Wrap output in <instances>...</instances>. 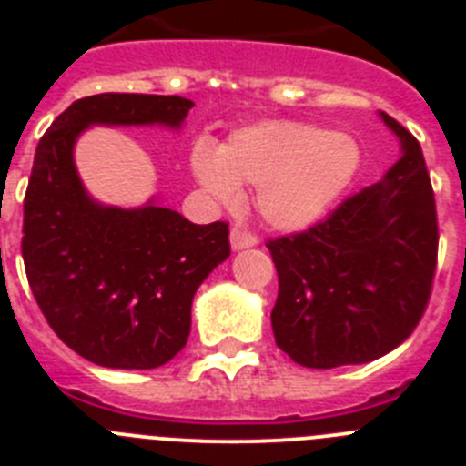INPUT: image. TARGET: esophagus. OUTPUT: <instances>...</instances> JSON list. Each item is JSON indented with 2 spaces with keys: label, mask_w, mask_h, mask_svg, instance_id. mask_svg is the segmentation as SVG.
<instances>
[{
  "label": "esophagus",
  "mask_w": 466,
  "mask_h": 466,
  "mask_svg": "<svg viewBox=\"0 0 466 466\" xmlns=\"http://www.w3.org/2000/svg\"><path fill=\"white\" fill-rule=\"evenodd\" d=\"M257 245V236H254L252 230L247 228H240V226H236V228L230 230V247L233 249H247V247H254Z\"/></svg>",
  "instance_id": "obj_1"
}]
</instances>
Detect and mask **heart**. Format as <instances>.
Returning a JSON list of instances; mask_svg holds the SVG:
<instances>
[{
  "label": "heart",
  "instance_id": "1",
  "mask_svg": "<svg viewBox=\"0 0 466 466\" xmlns=\"http://www.w3.org/2000/svg\"><path fill=\"white\" fill-rule=\"evenodd\" d=\"M360 167V147L350 135L315 126L266 121L230 135L219 151L198 144L191 170L221 203H236L238 184L257 187L263 219L282 230L312 224L348 188Z\"/></svg>",
  "mask_w": 466,
  "mask_h": 466
}]
</instances>
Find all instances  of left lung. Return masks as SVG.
<instances>
[{"mask_svg":"<svg viewBox=\"0 0 466 466\" xmlns=\"http://www.w3.org/2000/svg\"><path fill=\"white\" fill-rule=\"evenodd\" d=\"M401 158L308 230L266 242L279 291L275 343L308 369L392 352L425 315L439 252L434 191L420 142L380 111Z\"/></svg>","mask_w":466,"mask_h":466,"instance_id":"left-lung-1","label":"left lung"}]
</instances>
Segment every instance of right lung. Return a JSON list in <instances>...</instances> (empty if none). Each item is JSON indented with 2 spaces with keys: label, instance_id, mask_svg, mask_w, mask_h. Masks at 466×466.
Here are the masks:
<instances>
[{
  "label": "right lung",
  "instance_id": "add662e5",
  "mask_svg": "<svg viewBox=\"0 0 466 466\" xmlns=\"http://www.w3.org/2000/svg\"><path fill=\"white\" fill-rule=\"evenodd\" d=\"M179 95L81 97L36 144L25 193L27 282L57 339L106 369H156L187 345L196 289L230 257L228 224H191L170 208H105L86 193L74 142L93 123L179 127Z\"/></svg>",
  "mask_w": 466,
  "mask_h": 466
}]
</instances>
